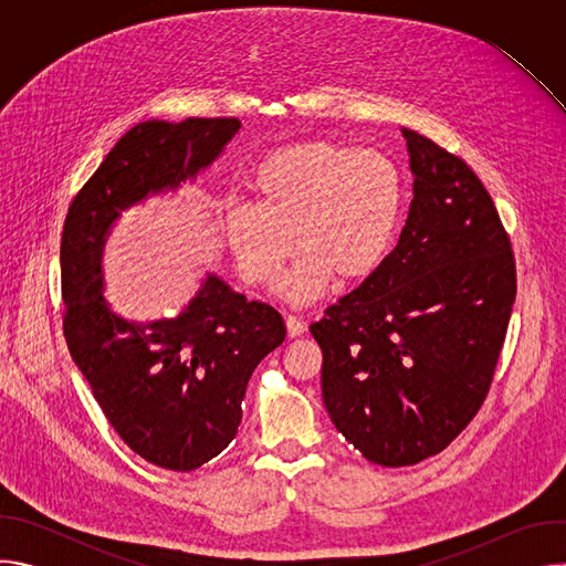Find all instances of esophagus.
I'll use <instances>...</instances> for the list:
<instances>
[{"label":"esophagus","mask_w":566,"mask_h":566,"mask_svg":"<svg viewBox=\"0 0 566 566\" xmlns=\"http://www.w3.org/2000/svg\"><path fill=\"white\" fill-rule=\"evenodd\" d=\"M306 332V322H302L297 315H286V334L289 338H297Z\"/></svg>","instance_id":"esophagus-1"}]
</instances>
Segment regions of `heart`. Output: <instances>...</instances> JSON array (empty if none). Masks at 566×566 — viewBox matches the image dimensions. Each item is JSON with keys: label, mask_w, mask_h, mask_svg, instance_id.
I'll return each mask as SVG.
<instances>
[{"label": "heart", "mask_w": 566, "mask_h": 566, "mask_svg": "<svg viewBox=\"0 0 566 566\" xmlns=\"http://www.w3.org/2000/svg\"><path fill=\"white\" fill-rule=\"evenodd\" d=\"M251 188L255 206L230 203L223 234L237 273L253 286H273L295 247L302 258L280 291L308 302L332 277L367 280L394 247L402 181L382 151L297 143L269 154Z\"/></svg>", "instance_id": "b5f03b06"}]
</instances>
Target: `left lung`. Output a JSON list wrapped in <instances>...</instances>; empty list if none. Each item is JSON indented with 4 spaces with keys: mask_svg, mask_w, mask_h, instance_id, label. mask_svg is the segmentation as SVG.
<instances>
[{
    "mask_svg": "<svg viewBox=\"0 0 566 566\" xmlns=\"http://www.w3.org/2000/svg\"><path fill=\"white\" fill-rule=\"evenodd\" d=\"M402 136L415 199L398 244L308 327L334 426L387 468L439 454L479 412L517 293L489 190L434 140Z\"/></svg>",
    "mask_w": 566,
    "mask_h": 566,
    "instance_id": "8db88e82",
    "label": "left lung"
}]
</instances>
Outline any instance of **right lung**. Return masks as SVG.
Here are the masks:
<instances>
[{
    "label": "right lung",
    "instance_id": "right-lung-1",
    "mask_svg": "<svg viewBox=\"0 0 566 566\" xmlns=\"http://www.w3.org/2000/svg\"><path fill=\"white\" fill-rule=\"evenodd\" d=\"M237 118L132 127L69 206L62 241L64 338L118 437L145 461L190 472L234 439L249 378L284 343L282 315L208 275L175 317L129 322L103 297V251L123 210L195 181Z\"/></svg>",
    "mask_w": 566,
    "mask_h": 566
}]
</instances>
